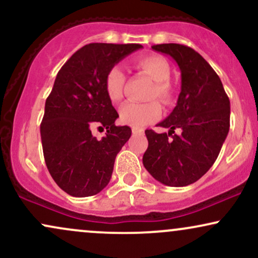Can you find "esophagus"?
Listing matches in <instances>:
<instances>
[{
	"label": "esophagus",
	"mask_w": 258,
	"mask_h": 258,
	"mask_svg": "<svg viewBox=\"0 0 258 258\" xmlns=\"http://www.w3.org/2000/svg\"><path fill=\"white\" fill-rule=\"evenodd\" d=\"M144 132V130L142 128H136V127H132V133L133 135H142Z\"/></svg>",
	"instance_id": "obj_1"
}]
</instances>
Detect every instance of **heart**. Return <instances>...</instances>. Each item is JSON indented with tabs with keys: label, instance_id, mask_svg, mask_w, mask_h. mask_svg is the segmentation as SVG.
<instances>
[{
	"label": "heart",
	"instance_id": "obj_1",
	"mask_svg": "<svg viewBox=\"0 0 258 258\" xmlns=\"http://www.w3.org/2000/svg\"><path fill=\"white\" fill-rule=\"evenodd\" d=\"M135 65L137 69L149 76L153 81H155L152 93H150V98H159L164 103L171 102L173 94L172 87L168 82L171 67L166 59L156 54L143 55L136 59ZM125 81V74L119 67H111L108 70L104 80V88L106 96L111 102L117 103L122 99ZM161 105L158 100H153L149 103L128 102L121 106L119 117L121 122L125 125L141 128L158 120L161 116Z\"/></svg>",
	"mask_w": 258,
	"mask_h": 258
}]
</instances>
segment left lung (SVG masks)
Instances as JSON below:
<instances>
[{
    "label": "left lung",
    "instance_id": "8db88e82",
    "mask_svg": "<svg viewBox=\"0 0 258 258\" xmlns=\"http://www.w3.org/2000/svg\"><path fill=\"white\" fill-rule=\"evenodd\" d=\"M155 51L172 57L180 69L182 86L173 111L158 126L168 133L147 130V171L162 184L184 186L197 182L217 159L229 131L230 103L221 79L190 47L154 44ZM179 128L181 135L174 130Z\"/></svg>",
    "mask_w": 258,
    "mask_h": 258
}]
</instances>
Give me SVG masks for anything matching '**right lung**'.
I'll use <instances>...</instances> for the list:
<instances>
[{"label":"right lung","mask_w":258,"mask_h":258,"mask_svg":"<svg viewBox=\"0 0 258 258\" xmlns=\"http://www.w3.org/2000/svg\"><path fill=\"white\" fill-rule=\"evenodd\" d=\"M142 44L90 43L67 60L46 99L40 126L44 161L52 178L72 197L98 194L111 178L117 153L131 137L128 126H115L119 114L108 98V70ZM93 125L107 128L98 141Z\"/></svg>","instance_id":"add662e5"}]
</instances>
